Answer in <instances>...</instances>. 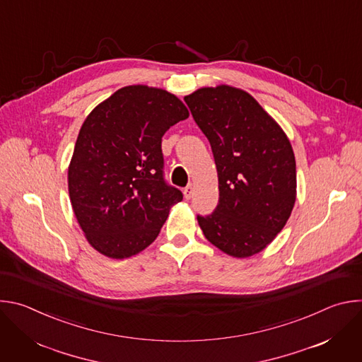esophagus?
Returning <instances> with one entry per match:
<instances>
[{
  "instance_id": "34e87169",
  "label": "esophagus",
  "mask_w": 362,
  "mask_h": 362,
  "mask_svg": "<svg viewBox=\"0 0 362 362\" xmlns=\"http://www.w3.org/2000/svg\"><path fill=\"white\" fill-rule=\"evenodd\" d=\"M183 194H185L186 199H192L193 197V187H192V185H189V186H186L183 189Z\"/></svg>"
}]
</instances>
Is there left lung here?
<instances>
[{"label": "left lung", "instance_id": "1", "mask_svg": "<svg viewBox=\"0 0 362 362\" xmlns=\"http://www.w3.org/2000/svg\"><path fill=\"white\" fill-rule=\"evenodd\" d=\"M208 137L219 180L215 212L197 216L203 235L233 257L264 250L284 229L296 199L289 139L249 93L203 87L185 97Z\"/></svg>", "mask_w": 362, "mask_h": 362}]
</instances>
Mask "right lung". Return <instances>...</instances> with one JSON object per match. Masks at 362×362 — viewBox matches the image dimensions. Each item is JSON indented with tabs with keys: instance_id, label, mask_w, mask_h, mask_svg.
I'll return each mask as SVG.
<instances>
[{
	"instance_id": "add662e5",
	"label": "right lung",
	"mask_w": 362,
	"mask_h": 362,
	"mask_svg": "<svg viewBox=\"0 0 362 362\" xmlns=\"http://www.w3.org/2000/svg\"><path fill=\"white\" fill-rule=\"evenodd\" d=\"M189 117L172 93L127 86L84 120L69 166V193L88 243L112 259L137 255L158 238L183 199L163 177V134Z\"/></svg>"
}]
</instances>
